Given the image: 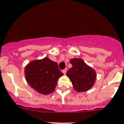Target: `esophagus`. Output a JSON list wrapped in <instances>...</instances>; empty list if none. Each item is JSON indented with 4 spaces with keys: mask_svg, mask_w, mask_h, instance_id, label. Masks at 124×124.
<instances>
[{
    "mask_svg": "<svg viewBox=\"0 0 124 124\" xmlns=\"http://www.w3.org/2000/svg\"><path fill=\"white\" fill-rule=\"evenodd\" d=\"M67 71V69H64V70H62V72H63V74H66Z\"/></svg>",
    "mask_w": 124,
    "mask_h": 124,
    "instance_id": "esophagus-1",
    "label": "esophagus"
}]
</instances>
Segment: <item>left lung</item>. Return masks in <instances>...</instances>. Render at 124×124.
Listing matches in <instances>:
<instances>
[{"label": "left lung", "instance_id": "1", "mask_svg": "<svg viewBox=\"0 0 124 124\" xmlns=\"http://www.w3.org/2000/svg\"><path fill=\"white\" fill-rule=\"evenodd\" d=\"M72 65L67 72V76L72 83L74 89L78 92H83L91 89L97 78L95 71L79 58L71 59Z\"/></svg>", "mask_w": 124, "mask_h": 124}]
</instances>
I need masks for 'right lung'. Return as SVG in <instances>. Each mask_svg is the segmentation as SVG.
Masks as SVG:
<instances>
[{
  "mask_svg": "<svg viewBox=\"0 0 124 124\" xmlns=\"http://www.w3.org/2000/svg\"><path fill=\"white\" fill-rule=\"evenodd\" d=\"M24 74L30 86L43 95L53 93L58 79L63 75L57 63L46 57L31 61L25 66Z\"/></svg>",
  "mask_w": 124,
  "mask_h": 124,
  "instance_id": "obj_1",
  "label": "right lung"
}]
</instances>
